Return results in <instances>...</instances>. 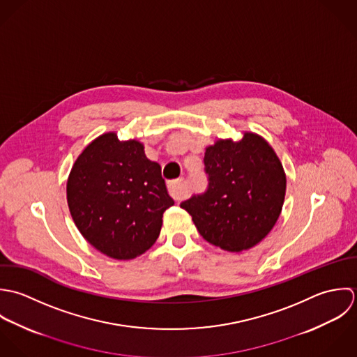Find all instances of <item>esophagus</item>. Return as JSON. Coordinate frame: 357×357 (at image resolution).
Here are the masks:
<instances>
[{
  "label": "esophagus",
  "instance_id": "1",
  "mask_svg": "<svg viewBox=\"0 0 357 357\" xmlns=\"http://www.w3.org/2000/svg\"><path fill=\"white\" fill-rule=\"evenodd\" d=\"M168 190L169 195L175 199V200H183L186 197V189H185V183L182 179H176L168 183Z\"/></svg>",
  "mask_w": 357,
  "mask_h": 357
}]
</instances>
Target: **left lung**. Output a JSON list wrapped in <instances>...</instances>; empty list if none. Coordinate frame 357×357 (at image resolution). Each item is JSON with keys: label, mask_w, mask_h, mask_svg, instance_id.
Listing matches in <instances>:
<instances>
[{"label": "left lung", "mask_w": 357, "mask_h": 357, "mask_svg": "<svg viewBox=\"0 0 357 357\" xmlns=\"http://www.w3.org/2000/svg\"><path fill=\"white\" fill-rule=\"evenodd\" d=\"M208 188L181 207L192 215L204 240L229 252L261 243L284 203V168L261 135L244 132L237 142L218 139L204 154Z\"/></svg>", "instance_id": "obj_1"}]
</instances>
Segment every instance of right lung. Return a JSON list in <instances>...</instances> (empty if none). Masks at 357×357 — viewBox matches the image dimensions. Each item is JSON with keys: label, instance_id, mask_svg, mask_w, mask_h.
<instances>
[{"label": "right lung", "instance_id": "obj_1", "mask_svg": "<svg viewBox=\"0 0 357 357\" xmlns=\"http://www.w3.org/2000/svg\"><path fill=\"white\" fill-rule=\"evenodd\" d=\"M68 204L82 237L102 254L134 259L157 240L162 214L174 206L161 167L137 139L106 132L89 143L73 164Z\"/></svg>", "mask_w": 357, "mask_h": 357}]
</instances>
